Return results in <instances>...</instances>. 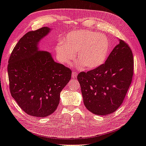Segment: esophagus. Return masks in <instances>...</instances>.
I'll use <instances>...</instances> for the list:
<instances>
[{"label":"esophagus","instance_id":"1","mask_svg":"<svg viewBox=\"0 0 146 146\" xmlns=\"http://www.w3.org/2000/svg\"><path fill=\"white\" fill-rule=\"evenodd\" d=\"M77 76V74L76 72H73L72 73V78H76Z\"/></svg>","mask_w":146,"mask_h":146}]
</instances>
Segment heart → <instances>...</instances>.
<instances>
[{
  "label": "heart",
  "instance_id": "heart-1",
  "mask_svg": "<svg viewBox=\"0 0 146 146\" xmlns=\"http://www.w3.org/2000/svg\"><path fill=\"white\" fill-rule=\"evenodd\" d=\"M110 50V41L105 35L89 30L69 33L56 46L57 58L61 63H69L74 58V52H77L79 59L77 66L78 68L86 66L90 69L102 65Z\"/></svg>",
  "mask_w": 146,
  "mask_h": 146
}]
</instances>
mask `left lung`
Returning <instances> with one entry per match:
<instances>
[{
  "mask_svg": "<svg viewBox=\"0 0 146 146\" xmlns=\"http://www.w3.org/2000/svg\"><path fill=\"white\" fill-rule=\"evenodd\" d=\"M133 64L130 46L120 39L105 63L87 72L79 73L77 80L86 108L98 115L116 111L131 85Z\"/></svg>",
  "mask_w": 146,
  "mask_h": 146,
  "instance_id": "1",
  "label": "left lung"
}]
</instances>
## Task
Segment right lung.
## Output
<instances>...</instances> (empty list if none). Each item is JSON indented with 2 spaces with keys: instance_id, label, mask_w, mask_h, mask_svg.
<instances>
[{
  "instance_id": "add662e5",
  "label": "right lung",
  "mask_w": 146,
  "mask_h": 146,
  "mask_svg": "<svg viewBox=\"0 0 146 146\" xmlns=\"http://www.w3.org/2000/svg\"><path fill=\"white\" fill-rule=\"evenodd\" d=\"M50 29L42 27L25 34L13 48L8 64L10 90L29 115L43 117L54 113L60 92L71 78L70 69L56 63L38 44Z\"/></svg>"
}]
</instances>
